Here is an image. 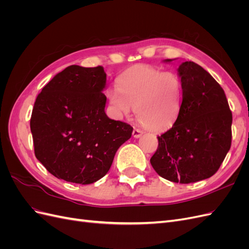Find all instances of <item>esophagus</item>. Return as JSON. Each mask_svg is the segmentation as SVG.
Returning a JSON list of instances; mask_svg holds the SVG:
<instances>
[{"instance_id": "esophagus-1", "label": "esophagus", "mask_w": 249, "mask_h": 249, "mask_svg": "<svg viewBox=\"0 0 249 249\" xmlns=\"http://www.w3.org/2000/svg\"><path fill=\"white\" fill-rule=\"evenodd\" d=\"M142 134H143V132L141 130L134 129V131H133V137L134 138H139Z\"/></svg>"}]
</instances>
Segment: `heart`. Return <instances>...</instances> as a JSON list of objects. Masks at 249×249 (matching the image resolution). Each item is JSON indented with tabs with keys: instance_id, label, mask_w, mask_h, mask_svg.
<instances>
[{
	"instance_id": "1",
	"label": "heart",
	"mask_w": 249,
	"mask_h": 249,
	"mask_svg": "<svg viewBox=\"0 0 249 249\" xmlns=\"http://www.w3.org/2000/svg\"><path fill=\"white\" fill-rule=\"evenodd\" d=\"M117 85L107 94L117 117L135 108L138 122L150 131L167 130L176 123L183 100L182 81L176 72L139 64L120 74Z\"/></svg>"
}]
</instances>
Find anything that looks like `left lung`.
Wrapping results in <instances>:
<instances>
[{
    "mask_svg": "<svg viewBox=\"0 0 249 249\" xmlns=\"http://www.w3.org/2000/svg\"><path fill=\"white\" fill-rule=\"evenodd\" d=\"M165 59L163 62H172ZM182 107L171 129L158 137L150 164L170 182L189 184L212 177L231 143L232 115L221 86L202 67L182 62Z\"/></svg>",
    "mask_w": 249,
    "mask_h": 249,
    "instance_id": "8db88e82",
    "label": "left lung"
}]
</instances>
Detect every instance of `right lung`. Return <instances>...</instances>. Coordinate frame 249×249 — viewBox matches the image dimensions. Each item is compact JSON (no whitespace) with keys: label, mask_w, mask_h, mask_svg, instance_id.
I'll return each mask as SVG.
<instances>
[{"label":"right lung","mask_w":249,"mask_h":249,"mask_svg":"<svg viewBox=\"0 0 249 249\" xmlns=\"http://www.w3.org/2000/svg\"><path fill=\"white\" fill-rule=\"evenodd\" d=\"M106 82L102 66L71 65L37 96L30 122L34 152L57 178L81 185L96 182L131 138L133 127L105 112Z\"/></svg>","instance_id":"add662e5"}]
</instances>
